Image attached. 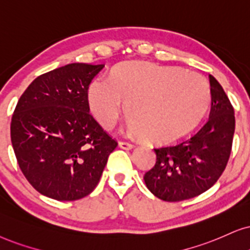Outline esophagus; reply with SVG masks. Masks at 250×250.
I'll return each mask as SVG.
<instances>
[{
	"label": "esophagus",
	"mask_w": 250,
	"mask_h": 250,
	"mask_svg": "<svg viewBox=\"0 0 250 250\" xmlns=\"http://www.w3.org/2000/svg\"><path fill=\"white\" fill-rule=\"evenodd\" d=\"M119 146L122 148H125V150H131V148L134 147V144L129 143V142H120Z\"/></svg>",
	"instance_id": "34e87169"
}]
</instances>
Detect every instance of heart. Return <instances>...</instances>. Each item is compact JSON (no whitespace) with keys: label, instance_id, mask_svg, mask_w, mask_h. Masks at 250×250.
<instances>
[{"label":"heart","instance_id":"b5f03b06","mask_svg":"<svg viewBox=\"0 0 250 250\" xmlns=\"http://www.w3.org/2000/svg\"><path fill=\"white\" fill-rule=\"evenodd\" d=\"M92 115L105 128L118 122L125 102L128 132L151 143H167L200 121L210 102V87L196 72L150 62H125L108 81L94 80L87 91Z\"/></svg>","mask_w":250,"mask_h":250}]
</instances>
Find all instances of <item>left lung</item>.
<instances>
[{
	"label": "left lung",
	"mask_w": 250,
	"mask_h": 250,
	"mask_svg": "<svg viewBox=\"0 0 250 250\" xmlns=\"http://www.w3.org/2000/svg\"><path fill=\"white\" fill-rule=\"evenodd\" d=\"M211 110L207 123L189 140L154 148L157 162L145 173L148 190L160 200H189L210 189L223 174L232 150L234 109L222 85L209 75Z\"/></svg>",
	"instance_id": "left-lung-1"
}]
</instances>
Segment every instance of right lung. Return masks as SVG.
<instances>
[{
    "instance_id": "1",
    "label": "right lung",
    "mask_w": 250,
    "mask_h": 250,
    "mask_svg": "<svg viewBox=\"0 0 250 250\" xmlns=\"http://www.w3.org/2000/svg\"><path fill=\"white\" fill-rule=\"evenodd\" d=\"M104 64L70 63L39 76L18 100L11 143L40 194L76 201L93 191L118 142L90 114L87 91Z\"/></svg>"
}]
</instances>
